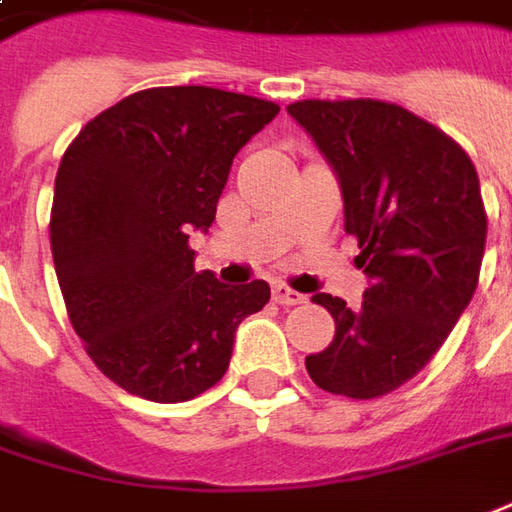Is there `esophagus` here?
<instances>
[{"label":"esophagus","mask_w":512,"mask_h":512,"mask_svg":"<svg viewBox=\"0 0 512 512\" xmlns=\"http://www.w3.org/2000/svg\"><path fill=\"white\" fill-rule=\"evenodd\" d=\"M273 301L281 303V306H298V303H306V295L290 290V287H284V284H276V287H273Z\"/></svg>","instance_id":"esophagus-1"}]
</instances>
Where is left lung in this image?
<instances>
[{"label":"left lung","instance_id":"obj_1","mask_svg":"<svg viewBox=\"0 0 512 512\" xmlns=\"http://www.w3.org/2000/svg\"><path fill=\"white\" fill-rule=\"evenodd\" d=\"M287 111L340 178L345 231L370 278L357 309L312 295L337 331L306 370L334 396H387L438 354L477 290L488 234L477 167L396 102L301 100Z\"/></svg>","mask_w":512,"mask_h":512}]
</instances>
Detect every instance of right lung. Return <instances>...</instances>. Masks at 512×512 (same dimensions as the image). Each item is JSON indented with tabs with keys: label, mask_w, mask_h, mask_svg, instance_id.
Instances as JSON below:
<instances>
[{
	"label": "right lung",
	"mask_w": 512,
	"mask_h": 512,
	"mask_svg": "<svg viewBox=\"0 0 512 512\" xmlns=\"http://www.w3.org/2000/svg\"><path fill=\"white\" fill-rule=\"evenodd\" d=\"M278 105L209 86L136 91L66 147L49 242L63 303L94 365L133 396L178 404L220 382L264 281L195 273L231 161Z\"/></svg>",
	"instance_id": "1"
}]
</instances>
